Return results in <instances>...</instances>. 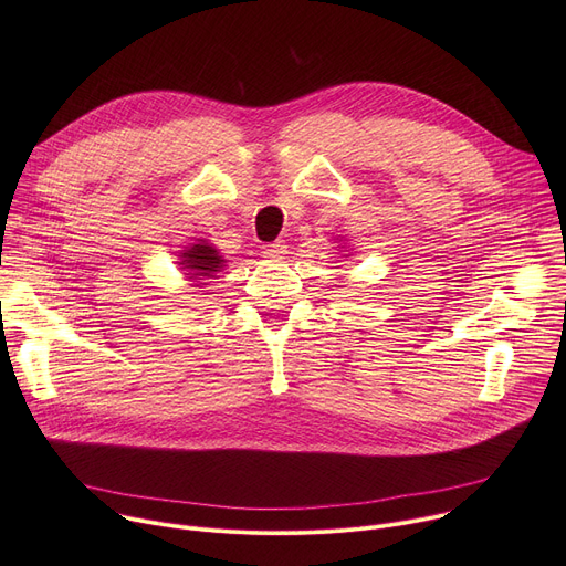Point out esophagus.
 <instances>
[{"mask_svg": "<svg viewBox=\"0 0 566 566\" xmlns=\"http://www.w3.org/2000/svg\"><path fill=\"white\" fill-rule=\"evenodd\" d=\"M284 253H286L284 241H271V244L264 247V255L266 258H282Z\"/></svg>", "mask_w": 566, "mask_h": 566, "instance_id": "esophagus-1", "label": "esophagus"}]
</instances>
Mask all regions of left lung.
Masks as SVG:
<instances>
[{"mask_svg":"<svg viewBox=\"0 0 566 566\" xmlns=\"http://www.w3.org/2000/svg\"><path fill=\"white\" fill-rule=\"evenodd\" d=\"M340 241H343V239H340ZM338 247H340V244H338Z\"/></svg>","mask_w":566,"mask_h":566,"instance_id":"obj_1","label":"left lung"}]
</instances>
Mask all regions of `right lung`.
I'll use <instances>...</instances> for the list:
<instances>
[{
	"mask_svg": "<svg viewBox=\"0 0 566 566\" xmlns=\"http://www.w3.org/2000/svg\"><path fill=\"white\" fill-rule=\"evenodd\" d=\"M186 275V282H190L192 289H203L206 280H217L223 269L226 260L223 255L210 244L208 239H195L190 247H186L179 253L177 262Z\"/></svg>",
	"mask_w": 566,
	"mask_h": 566,
	"instance_id": "obj_1",
	"label": "right lung"
}]
</instances>
